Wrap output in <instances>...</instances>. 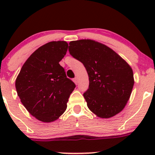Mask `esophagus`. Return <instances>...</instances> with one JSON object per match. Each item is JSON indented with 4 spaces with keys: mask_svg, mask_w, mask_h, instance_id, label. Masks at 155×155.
Here are the masks:
<instances>
[{
    "mask_svg": "<svg viewBox=\"0 0 155 155\" xmlns=\"http://www.w3.org/2000/svg\"><path fill=\"white\" fill-rule=\"evenodd\" d=\"M73 82H75V84H76V85H77L78 80H77V79H76V78H74V79H73Z\"/></svg>",
    "mask_w": 155,
    "mask_h": 155,
    "instance_id": "esophagus-1",
    "label": "esophagus"
}]
</instances>
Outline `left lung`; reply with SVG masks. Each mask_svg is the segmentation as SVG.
Listing matches in <instances>:
<instances>
[{"label":"left lung","instance_id":"left-lung-1","mask_svg":"<svg viewBox=\"0 0 155 155\" xmlns=\"http://www.w3.org/2000/svg\"><path fill=\"white\" fill-rule=\"evenodd\" d=\"M70 54L83 64L89 86L83 96L88 109L100 118H109L124 109L134 84L130 65L112 48L91 40L69 43Z\"/></svg>","mask_w":155,"mask_h":155}]
</instances>
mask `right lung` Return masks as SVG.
Masks as SVG:
<instances>
[{
    "instance_id": "obj_1",
    "label": "right lung",
    "mask_w": 155,
    "mask_h": 155,
    "mask_svg": "<svg viewBox=\"0 0 155 155\" xmlns=\"http://www.w3.org/2000/svg\"><path fill=\"white\" fill-rule=\"evenodd\" d=\"M68 48L65 41L40 46L23 64L15 80L21 104L43 122L55 121L65 112L68 98L76 87L59 64Z\"/></svg>"
}]
</instances>
